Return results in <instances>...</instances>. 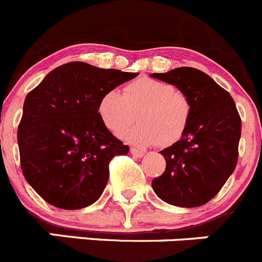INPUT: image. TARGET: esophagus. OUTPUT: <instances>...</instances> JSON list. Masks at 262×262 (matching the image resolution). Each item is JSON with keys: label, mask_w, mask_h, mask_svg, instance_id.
Returning a JSON list of instances; mask_svg holds the SVG:
<instances>
[{"label": "esophagus", "mask_w": 262, "mask_h": 262, "mask_svg": "<svg viewBox=\"0 0 262 262\" xmlns=\"http://www.w3.org/2000/svg\"><path fill=\"white\" fill-rule=\"evenodd\" d=\"M130 152H132V155L136 156V158H142V156L146 154L143 150H139V148H136V147H132Z\"/></svg>", "instance_id": "1"}]
</instances>
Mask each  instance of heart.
Masks as SVG:
<instances>
[{"mask_svg": "<svg viewBox=\"0 0 262 262\" xmlns=\"http://www.w3.org/2000/svg\"><path fill=\"white\" fill-rule=\"evenodd\" d=\"M98 116L107 129L119 132L120 137L138 147L161 145L170 146L183 136L191 119L190 98L173 85L160 80L141 77L123 89L104 93L97 106Z\"/></svg>", "mask_w": 262, "mask_h": 262, "instance_id": "obj_1", "label": "heart"}]
</instances>
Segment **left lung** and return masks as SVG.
<instances>
[{
	"instance_id": "left-lung-1",
	"label": "left lung",
	"mask_w": 262,
	"mask_h": 262,
	"mask_svg": "<svg viewBox=\"0 0 262 262\" xmlns=\"http://www.w3.org/2000/svg\"><path fill=\"white\" fill-rule=\"evenodd\" d=\"M151 76L177 86L192 104L186 132L180 141L160 151L167 167L151 185L168 204L200 207L219 194L238 163L242 120L235 102L196 68L180 67Z\"/></svg>"
}]
</instances>
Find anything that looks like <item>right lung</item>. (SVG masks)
Wrapping results in <instances>:
<instances>
[{
  "instance_id": "add662e5",
  "label": "right lung",
  "mask_w": 262,
  "mask_h": 262,
  "mask_svg": "<svg viewBox=\"0 0 262 262\" xmlns=\"http://www.w3.org/2000/svg\"><path fill=\"white\" fill-rule=\"evenodd\" d=\"M138 73L71 62L51 71L28 93L18 128L20 167L27 182L49 204L81 209L99 199L110 161L126 155L102 123L99 98Z\"/></svg>"
}]
</instances>
